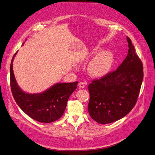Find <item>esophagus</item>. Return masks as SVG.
<instances>
[{
    "instance_id": "1",
    "label": "esophagus",
    "mask_w": 155,
    "mask_h": 155,
    "mask_svg": "<svg viewBox=\"0 0 155 155\" xmlns=\"http://www.w3.org/2000/svg\"><path fill=\"white\" fill-rule=\"evenodd\" d=\"M78 87H79L80 89H84L85 87V84L83 82H80L78 84Z\"/></svg>"
}]
</instances>
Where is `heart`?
<instances>
[{
    "mask_svg": "<svg viewBox=\"0 0 155 155\" xmlns=\"http://www.w3.org/2000/svg\"><path fill=\"white\" fill-rule=\"evenodd\" d=\"M99 51L94 48L92 53ZM114 61L113 53L110 51H103L99 52L89 62L87 67L89 75L94 78H101L106 75L111 68Z\"/></svg>",
    "mask_w": 155,
    "mask_h": 155,
    "instance_id": "heart-1",
    "label": "heart"
}]
</instances>
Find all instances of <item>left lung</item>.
Segmentation results:
<instances>
[{"mask_svg":"<svg viewBox=\"0 0 155 155\" xmlns=\"http://www.w3.org/2000/svg\"><path fill=\"white\" fill-rule=\"evenodd\" d=\"M129 51L118 68L89 85L91 117L101 124H110L126 116L136 105L144 73L143 66L131 40Z\"/></svg>","mask_w":155,"mask_h":155,"instance_id":"left-lung-1","label":"left lung"}]
</instances>
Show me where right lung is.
I'll return each mask as SVG.
<instances>
[{
    "label": "right lung",
    "instance_id": "obj_1",
    "mask_svg": "<svg viewBox=\"0 0 155 155\" xmlns=\"http://www.w3.org/2000/svg\"><path fill=\"white\" fill-rule=\"evenodd\" d=\"M10 66V81L12 96L17 104L28 116L42 123H51L61 118L66 109L71 94L77 89L78 82L57 83L44 92L28 94L18 86L13 73L12 63Z\"/></svg>",
    "mask_w": 155,
    "mask_h": 155
}]
</instances>
